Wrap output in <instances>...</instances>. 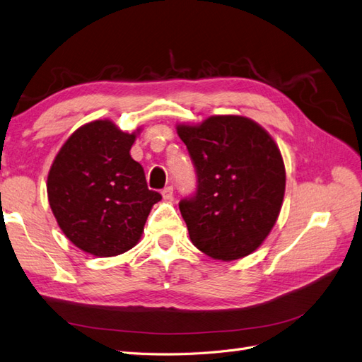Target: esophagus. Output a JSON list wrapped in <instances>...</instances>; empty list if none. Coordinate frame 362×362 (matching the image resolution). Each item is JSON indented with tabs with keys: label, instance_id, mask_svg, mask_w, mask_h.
Listing matches in <instances>:
<instances>
[{
	"label": "esophagus",
	"instance_id": "34e87169",
	"mask_svg": "<svg viewBox=\"0 0 362 362\" xmlns=\"http://www.w3.org/2000/svg\"><path fill=\"white\" fill-rule=\"evenodd\" d=\"M161 194H163V198L165 201H172L173 199V187H172V185H169V187H164Z\"/></svg>",
	"mask_w": 362,
	"mask_h": 362
}]
</instances>
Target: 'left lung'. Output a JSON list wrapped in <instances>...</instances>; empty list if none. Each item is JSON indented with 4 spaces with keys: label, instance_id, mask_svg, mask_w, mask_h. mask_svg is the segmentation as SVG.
<instances>
[{
    "label": "left lung",
    "instance_id": "1",
    "mask_svg": "<svg viewBox=\"0 0 362 362\" xmlns=\"http://www.w3.org/2000/svg\"><path fill=\"white\" fill-rule=\"evenodd\" d=\"M197 168L198 189L180 202L194 247L211 259L256 251L279 218L286 172L277 143L243 115H211L177 124Z\"/></svg>",
    "mask_w": 362,
    "mask_h": 362
}]
</instances>
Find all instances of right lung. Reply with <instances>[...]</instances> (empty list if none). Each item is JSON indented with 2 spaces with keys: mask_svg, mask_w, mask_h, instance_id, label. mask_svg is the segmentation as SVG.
I'll return each mask as SVG.
<instances>
[{
  "mask_svg": "<svg viewBox=\"0 0 362 362\" xmlns=\"http://www.w3.org/2000/svg\"><path fill=\"white\" fill-rule=\"evenodd\" d=\"M139 134L140 128L123 132L108 119L86 123L68 136L48 172L47 194L57 226L93 256L134 248L153 204L161 201L129 153Z\"/></svg>",
  "mask_w": 362,
  "mask_h": 362,
  "instance_id": "right-lung-1",
  "label": "right lung"
}]
</instances>
